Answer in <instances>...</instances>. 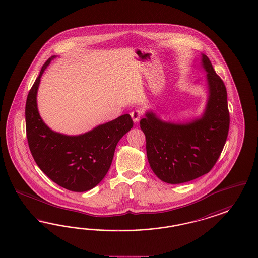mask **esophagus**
I'll use <instances>...</instances> for the list:
<instances>
[{"instance_id": "34e87169", "label": "esophagus", "mask_w": 258, "mask_h": 258, "mask_svg": "<svg viewBox=\"0 0 258 258\" xmlns=\"http://www.w3.org/2000/svg\"><path fill=\"white\" fill-rule=\"evenodd\" d=\"M130 115H131V117H132L134 122L137 123V122H139V120H140L141 116L143 115V113H142L141 110L137 109V110H134L133 112H131Z\"/></svg>"}]
</instances>
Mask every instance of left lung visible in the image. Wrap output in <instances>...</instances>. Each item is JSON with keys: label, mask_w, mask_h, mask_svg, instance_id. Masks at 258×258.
<instances>
[{"label": "left lung", "mask_w": 258, "mask_h": 258, "mask_svg": "<svg viewBox=\"0 0 258 258\" xmlns=\"http://www.w3.org/2000/svg\"><path fill=\"white\" fill-rule=\"evenodd\" d=\"M208 100L200 117L183 122L162 120L147 111L141 120L150 167L164 182L177 184L209 173L219 159L229 133L227 90L210 59L202 53Z\"/></svg>", "instance_id": "obj_1"}]
</instances>
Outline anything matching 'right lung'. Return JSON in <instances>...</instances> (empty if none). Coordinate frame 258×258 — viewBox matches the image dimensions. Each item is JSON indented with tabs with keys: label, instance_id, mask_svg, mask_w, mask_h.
Wrapping results in <instances>:
<instances>
[{
	"label": "right lung",
	"instance_id": "1",
	"mask_svg": "<svg viewBox=\"0 0 258 258\" xmlns=\"http://www.w3.org/2000/svg\"><path fill=\"white\" fill-rule=\"evenodd\" d=\"M55 55L48 58L29 91L26 103L27 138L39 168L68 190H90L103 180L116 144L133 127L130 115H120L86 133L68 136L51 130L39 114L37 92L42 75Z\"/></svg>",
	"mask_w": 258,
	"mask_h": 258
}]
</instances>
